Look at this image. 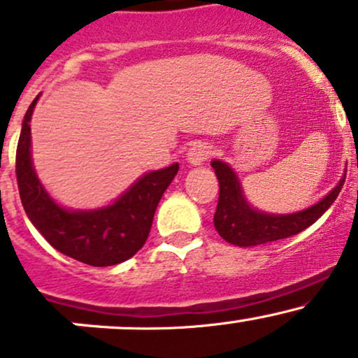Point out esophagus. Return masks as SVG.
<instances>
[{
  "label": "esophagus",
  "mask_w": 358,
  "mask_h": 358,
  "mask_svg": "<svg viewBox=\"0 0 358 358\" xmlns=\"http://www.w3.org/2000/svg\"><path fill=\"white\" fill-rule=\"evenodd\" d=\"M211 156H213V147L209 145V143L196 142L192 147H190L189 152H187V161H189L190 164L197 166V164H202L204 161H208Z\"/></svg>",
  "instance_id": "esophagus-1"
}]
</instances>
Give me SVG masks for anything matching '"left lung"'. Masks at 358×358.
Segmentation results:
<instances>
[{"mask_svg": "<svg viewBox=\"0 0 358 358\" xmlns=\"http://www.w3.org/2000/svg\"><path fill=\"white\" fill-rule=\"evenodd\" d=\"M211 166L220 183L215 229L227 243L241 248L259 246V244L286 239L308 229L331 208L341 192L346 178L345 169V175L341 176L338 185L322 201L303 211L291 213V215H270V213L258 211L249 204L236 171L227 162L215 159Z\"/></svg>", "mask_w": 358, "mask_h": 358, "instance_id": "8db88e82", "label": "left lung"}]
</instances>
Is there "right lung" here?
Listing matches in <instances>:
<instances>
[{
    "instance_id": "right-lung-1",
    "label": "right lung",
    "mask_w": 358,
    "mask_h": 358,
    "mask_svg": "<svg viewBox=\"0 0 358 358\" xmlns=\"http://www.w3.org/2000/svg\"><path fill=\"white\" fill-rule=\"evenodd\" d=\"M39 95L22 121L17 145L15 173L22 206L32 225L57 251L92 266H110L142 249L152 227L162 194L178 173V162L145 173L117 201L90 211L57 204L34 171L31 159V117Z\"/></svg>"
}]
</instances>
